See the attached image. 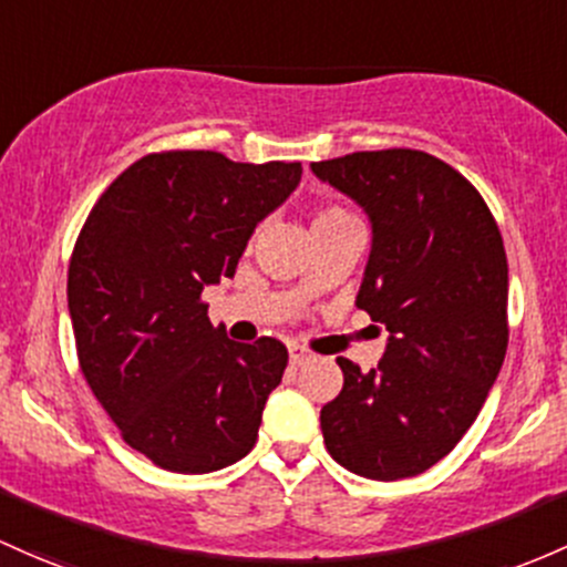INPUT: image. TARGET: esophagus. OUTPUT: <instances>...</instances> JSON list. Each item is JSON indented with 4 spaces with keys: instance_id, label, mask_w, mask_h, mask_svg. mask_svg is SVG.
<instances>
[{
    "instance_id": "obj_1",
    "label": "esophagus",
    "mask_w": 567,
    "mask_h": 567,
    "mask_svg": "<svg viewBox=\"0 0 567 567\" xmlns=\"http://www.w3.org/2000/svg\"><path fill=\"white\" fill-rule=\"evenodd\" d=\"M309 358H312V354H309V350H303L301 344H290V363L301 365V363H307Z\"/></svg>"
}]
</instances>
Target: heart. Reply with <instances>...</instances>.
Returning <instances> with one entry per match:
<instances>
[{
    "label": "heart",
    "instance_id": "heart-1",
    "mask_svg": "<svg viewBox=\"0 0 567 567\" xmlns=\"http://www.w3.org/2000/svg\"><path fill=\"white\" fill-rule=\"evenodd\" d=\"M347 217H352L347 213L344 207H339V204H331V207H322L320 213L315 217V226L317 223H333V220H347Z\"/></svg>",
    "mask_w": 567,
    "mask_h": 567
}]
</instances>
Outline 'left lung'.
Returning <instances> with one entry per match:
<instances>
[{"label":"left lung","mask_w":567,"mask_h":567,"mask_svg":"<svg viewBox=\"0 0 567 567\" xmlns=\"http://www.w3.org/2000/svg\"><path fill=\"white\" fill-rule=\"evenodd\" d=\"M312 172L371 217L358 307L390 331L382 365L369 374L336 360L344 388L322 406V439L352 474L416 476L474 425L506 358L501 228L463 174L422 151L350 153Z\"/></svg>","instance_id":"1"}]
</instances>
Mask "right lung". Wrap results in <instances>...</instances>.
Returning a JSON list of instances; mask_svg holds the SVG:
<instances>
[{
  "label": "right lung",
  "instance_id": "add662e5",
  "mask_svg": "<svg viewBox=\"0 0 567 567\" xmlns=\"http://www.w3.org/2000/svg\"><path fill=\"white\" fill-rule=\"evenodd\" d=\"M301 164L215 151L147 153L99 196L66 271L78 363L121 439L174 474H209L255 446L288 365L279 339H226L202 301Z\"/></svg>",
  "mask_w": 567,
  "mask_h": 567
}]
</instances>
